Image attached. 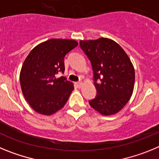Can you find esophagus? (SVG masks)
<instances>
[{
    "label": "esophagus",
    "mask_w": 159,
    "mask_h": 159,
    "mask_svg": "<svg viewBox=\"0 0 159 159\" xmlns=\"http://www.w3.org/2000/svg\"><path fill=\"white\" fill-rule=\"evenodd\" d=\"M76 85L79 87V88H81V87H82V85H83V83L82 82H77Z\"/></svg>",
    "instance_id": "1"
}]
</instances>
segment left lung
I'll return each instance as SVG.
<instances>
[{
  "instance_id": "obj_1",
  "label": "left lung",
  "mask_w": 159,
  "mask_h": 159,
  "mask_svg": "<svg viewBox=\"0 0 159 159\" xmlns=\"http://www.w3.org/2000/svg\"><path fill=\"white\" fill-rule=\"evenodd\" d=\"M80 45L94 71L97 95L89 104L102 116L118 113L134 91L135 74L130 58L119 43L108 38L80 40Z\"/></svg>"
}]
</instances>
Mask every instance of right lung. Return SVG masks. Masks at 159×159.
<instances>
[{
  "label": "right lung",
  "instance_id": "obj_1",
  "mask_svg": "<svg viewBox=\"0 0 159 159\" xmlns=\"http://www.w3.org/2000/svg\"><path fill=\"white\" fill-rule=\"evenodd\" d=\"M78 45L75 40L51 39L36 45L24 61L20 83L31 107L43 116H51L64 107L74 85L64 76V57Z\"/></svg>",
  "mask_w": 159,
  "mask_h": 159
}]
</instances>
